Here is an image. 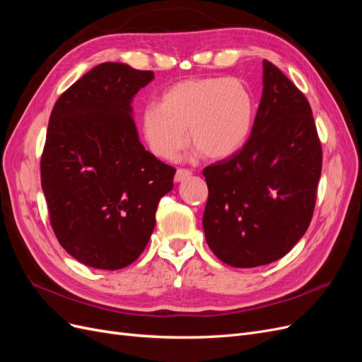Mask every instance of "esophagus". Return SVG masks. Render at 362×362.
I'll use <instances>...</instances> for the list:
<instances>
[{
  "instance_id": "esophagus-1",
  "label": "esophagus",
  "mask_w": 362,
  "mask_h": 362,
  "mask_svg": "<svg viewBox=\"0 0 362 362\" xmlns=\"http://www.w3.org/2000/svg\"><path fill=\"white\" fill-rule=\"evenodd\" d=\"M192 175V170H189V169H178L177 170V173H175V181L177 182H181V181H184V180H187L189 177Z\"/></svg>"
}]
</instances>
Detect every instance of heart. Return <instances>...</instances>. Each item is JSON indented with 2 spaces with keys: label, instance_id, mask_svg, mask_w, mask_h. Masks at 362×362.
Returning a JSON list of instances; mask_svg holds the SVG:
<instances>
[{
  "label": "heart",
  "instance_id": "1",
  "mask_svg": "<svg viewBox=\"0 0 362 362\" xmlns=\"http://www.w3.org/2000/svg\"><path fill=\"white\" fill-rule=\"evenodd\" d=\"M255 120V100L237 78L204 76L184 80L163 93L160 104L141 115V133L149 149L172 160L190 139L206 157L234 156L247 141Z\"/></svg>",
  "mask_w": 362,
  "mask_h": 362
}]
</instances>
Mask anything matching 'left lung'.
<instances>
[{
    "mask_svg": "<svg viewBox=\"0 0 362 362\" xmlns=\"http://www.w3.org/2000/svg\"><path fill=\"white\" fill-rule=\"evenodd\" d=\"M262 96L250 137L206 166L204 233L228 266L257 267L287 255L308 229L322 173L311 105L275 64L262 62Z\"/></svg>",
    "mask_w": 362,
    "mask_h": 362,
    "instance_id": "8db88e82",
    "label": "left lung"
}]
</instances>
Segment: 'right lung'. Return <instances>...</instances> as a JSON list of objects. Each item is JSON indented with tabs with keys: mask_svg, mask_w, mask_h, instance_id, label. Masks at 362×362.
<instances>
[{
	"mask_svg": "<svg viewBox=\"0 0 362 362\" xmlns=\"http://www.w3.org/2000/svg\"><path fill=\"white\" fill-rule=\"evenodd\" d=\"M152 71L101 63L54 105L40 158L49 222L62 247L93 269L117 270L145 250L175 168L140 144L131 113Z\"/></svg>",
	"mask_w": 362,
	"mask_h": 362,
	"instance_id": "obj_1",
	"label": "right lung"
}]
</instances>
